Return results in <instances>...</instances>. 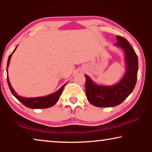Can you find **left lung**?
I'll return each mask as SVG.
<instances>
[{"mask_svg": "<svg viewBox=\"0 0 152 152\" xmlns=\"http://www.w3.org/2000/svg\"><path fill=\"white\" fill-rule=\"evenodd\" d=\"M116 47L124 53L125 72L119 82L113 85L97 84L86 77V94L91 104L98 107H113L121 104L134 91L137 81L138 61L134 50L125 38L116 36Z\"/></svg>", "mask_w": 152, "mask_h": 152, "instance_id": "8db88e82", "label": "left lung"}]
</instances>
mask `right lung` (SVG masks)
<instances>
[{
  "label": "right lung",
  "instance_id": "add662e5",
  "mask_svg": "<svg viewBox=\"0 0 152 152\" xmlns=\"http://www.w3.org/2000/svg\"><path fill=\"white\" fill-rule=\"evenodd\" d=\"M18 46V45H17ZM14 50V51L12 52V53L9 56L7 60V84L9 86V88L11 91V92L14 97H16L18 100H19L23 104L26 106V107L30 108V109H46V108H49L53 107L57 102L59 100L60 96H61L62 91L64 90V86H66V84L63 85L59 90L56 91V92L51 93L48 95H45V96H41V97H25L20 96L19 95H18L17 93L15 92L14 89L12 88L11 84H10L9 77H8V67H9L10 59L12 56V54L14 53V51L16 50V48Z\"/></svg>",
  "mask_w": 152,
  "mask_h": 152
}]
</instances>
